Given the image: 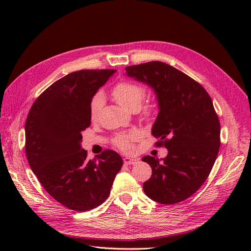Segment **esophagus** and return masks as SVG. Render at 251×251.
<instances>
[{
  "label": "esophagus",
  "mask_w": 251,
  "mask_h": 251,
  "mask_svg": "<svg viewBox=\"0 0 251 251\" xmlns=\"http://www.w3.org/2000/svg\"><path fill=\"white\" fill-rule=\"evenodd\" d=\"M123 161H124V164H126V165H133V164L137 163L138 159H137V157H129V156H125L124 159H123Z\"/></svg>",
  "instance_id": "34e87169"
}]
</instances>
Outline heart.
Returning a JSON list of instances; mask_svg holds the SVG:
<instances>
[{
    "label": "heart",
    "instance_id": "b5f03b06",
    "mask_svg": "<svg viewBox=\"0 0 251 251\" xmlns=\"http://www.w3.org/2000/svg\"><path fill=\"white\" fill-rule=\"evenodd\" d=\"M112 96L114 100L126 110L132 111L134 109H139L141 107V102L146 96V89L143 86L130 82L123 81L119 82L112 90ZM103 103V97L101 94H98L92 99L89 113L92 120L97 119ZM139 136V132L136 130L131 131L130 133L118 135L115 139L116 146L123 151H129L132 148V140L136 139Z\"/></svg>",
    "mask_w": 251,
    "mask_h": 251
}]
</instances>
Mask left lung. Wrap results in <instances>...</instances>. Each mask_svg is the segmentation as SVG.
Returning <instances> with one entry per match:
<instances>
[{"instance_id":"1","label":"left lung","mask_w":251,"mask_h":251,"mask_svg":"<svg viewBox=\"0 0 251 251\" xmlns=\"http://www.w3.org/2000/svg\"><path fill=\"white\" fill-rule=\"evenodd\" d=\"M126 76L150 86L159 114L151 127L163 159L146 155L152 170L143 191L162 204L185 201L204 183L220 149V122L212 99L192 78L166 63L153 61L126 67Z\"/></svg>"}]
</instances>
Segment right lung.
<instances>
[{
    "instance_id": "right-lung-1",
    "label": "right lung",
    "mask_w": 251,
    "mask_h": 251,
    "mask_svg": "<svg viewBox=\"0 0 251 251\" xmlns=\"http://www.w3.org/2000/svg\"><path fill=\"white\" fill-rule=\"evenodd\" d=\"M116 70H80L59 79L32 104L25 123V152L46 191L73 210L101 204L123 160L105 150L86 160L82 131L90 125L91 100Z\"/></svg>"
}]
</instances>
